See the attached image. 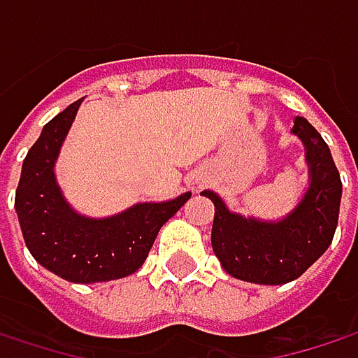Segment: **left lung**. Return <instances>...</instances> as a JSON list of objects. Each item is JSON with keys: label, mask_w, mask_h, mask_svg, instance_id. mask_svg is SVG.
<instances>
[{"label": "left lung", "mask_w": 358, "mask_h": 358, "mask_svg": "<svg viewBox=\"0 0 358 358\" xmlns=\"http://www.w3.org/2000/svg\"><path fill=\"white\" fill-rule=\"evenodd\" d=\"M305 147L309 186L282 220H259L230 211L213 190L201 194L215 207L211 247L222 267L236 280L278 286L301 278L331 245L342 182L322 134L301 115L290 130Z\"/></svg>", "instance_id": "obj_1"}]
</instances>
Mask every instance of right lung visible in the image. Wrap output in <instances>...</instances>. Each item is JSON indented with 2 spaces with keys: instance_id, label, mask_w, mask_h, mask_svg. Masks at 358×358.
Listing matches in <instances>:
<instances>
[{
  "instance_id": "add662e5",
  "label": "right lung",
  "mask_w": 358,
  "mask_h": 358,
  "mask_svg": "<svg viewBox=\"0 0 358 358\" xmlns=\"http://www.w3.org/2000/svg\"><path fill=\"white\" fill-rule=\"evenodd\" d=\"M80 103L83 99L74 101L43 126L24 157L14 207L24 243L45 269L74 284H95L134 273L162 226L192 192L159 203H136L108 217L78 213L57 184L55 162Z\"/></svg>"
}]
</instances>
